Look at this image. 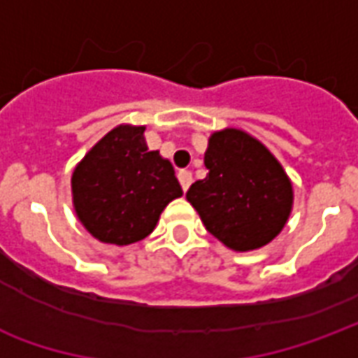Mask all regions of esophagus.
Wrapping results in <instances>:
<instances>
[{"instance_id":"esophagus-1","label":"esophagus","mask_w":358,"mask_h":358,"mask_svg":"<svg viewBox=\"0 0 358 358\" xmlns=\"http://www.w3.org/2000/svg\"><path fill=\"white\" fill-rule=\"evenodd\" d=\"M178 180H180V186H182V189L184 192H187V187L192 186V172L189 171H180L178 172Z\"/></svg>"}]
</instances>
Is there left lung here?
I'll use <instances>...</instances> for the list:
<instances>
[{
  "mask_svg": "<svg viewBox=\"0 0 358 358\" xmlns=\"http://www.w3.org/2000/svg\"><path fill=\"white\" fill-rule=\"evenodd\" d=\"M209 174L186 199L218 241L232 251H255L284 230L293 209V186L270 149L240 128L213 132L205 151Z\"/></svg>",
  "mask_w": 358,
  "mask_h": 358,
  "instance_id": "left-lung-1",
  "label": "left lung"
}]
</instances>
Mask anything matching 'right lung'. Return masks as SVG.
Segmentation results:
<instances>
[{
    "mask_svg": "<svg viewBox=\"0 0 358 358\" xmlns=\"http://www.w3.org/2000/svg\"><path fill=\"white\" fill-rule=\"evenodd\" d=\"M143 132L145 126H115L74 166V213L103 243L130 245L148 238L164 207L182 197L171 161L149 151Z\"/></svg>",
    "mask_w": 358,
    "mask_h": 358,
    "instance_id": "add662e5",
    "label": "right lung"
}]
</instances>
